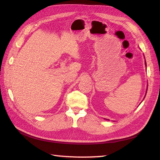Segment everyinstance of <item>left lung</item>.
I'll list each match as a JSON object with an SVG mask.
<instances>
[{
	"mask_svg": "<svg viewBox=\"0 0 160 160\" xmlns=\"http://www.w3.org/2000/svg\"><path fill=\"white\" fill-rule=\"evenodd\" d=\"M145 65H146V67H147V63H146V62H145Z\"/></svg>",
	"mask_w": 160,
	"mask_h": 160,
	"instance_id": "left-lung-1",
	"label": "left lung"
}]
</instances>
